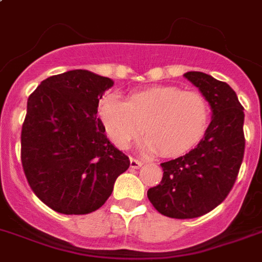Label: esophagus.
Returning a JSON list of instances; mask_svg holds the SVG:
<instances>
[{"mask_svg": "<svg viewBox=\"0 0 262 262\" xmlns=\"http://www.w3.org/2000/svg\"><path fill=\"white\" fill-rule=\"evenodd\" d=\"M143 166V162L139 161V159H135V158H129V167L131 168H139Z\"/></svg>", "mask_w": 262, "mask_h": 262, "instance_id": "esophagus-1", "label": "esophagus"}]
</instances>
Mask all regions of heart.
<instances>
[{
  "instance_id": "1",
  "label": "heart",
  "mask_w": 262,
  "mask_h": 262,
  "mask_svg": "<svg viewBox=\"0 0 262 262\" xmlns=\"http://www.w3.org/2000/svg\"><path fill=\"white\" fill-rule=\"evenodd\" d=\"M99 116L110 140L127 148L144 129L142 146L165 157L185 154L200 143L210 122V105L204 95L174 85L136 91L123 100L108 94L99 104Z\"/></svg>"
}]
</instances>
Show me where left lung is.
<instances>
[{"mask_svg":"<svg viewBox=\"0 0 262 262\" xmlns=\"http://www.w3.org/2000/svg\"><path fill=\"white\" fill-rule=\"evenodd\" d=\"M205 96L211 122L195 148L162 163L163 178L147 196L166 217L196 218L209 213L228 196L243 163L244 108L229 84L204 72H186Z\"/></svg>","mask_w":262,"mask_h":262,"instance_id":"8db88e82","label":"left lung"}]
</instances>
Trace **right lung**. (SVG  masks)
I'll list each match as a JSON object with an SVG mask.
<instances>
[{"instance_id": "add662e5", "label": "right lung", "mask_w": 262, "mask_h": 262, "mask_svg": "<svg viewBox=\"0 0 262 262\" xmlns=\"http://www.w3.org/2000/svg\"><path fill=\"white\" fill-rule=\"evenodd\" d=\"M114 81L73 69L41 81L28 99L21 162L30 189L61 214L104 205L129 159L107 139L99 100Z\"/></svg>"}]
</instances>
